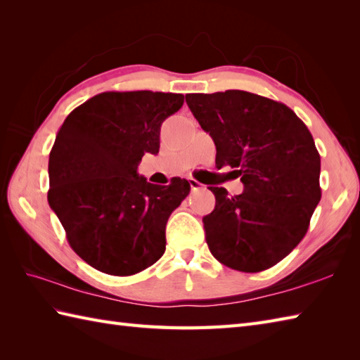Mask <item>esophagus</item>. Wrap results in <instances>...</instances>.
<instances>
[{
    "instance_id": "obj_1",
    "label": "esophagus",
    "mask_w": 360,
    "mask_h": 360,
    "mask_svg": "<svg viewBox=\"0 0 360 360\" xmlns=\"http://www.w3.org/2000/svg\"><path fill=\"white\" fill-rule=\"evenodd\" d=\"M188 184H190V188H192V192H196V190H200L202 187L201 182H198L193 178H188Z\"/></svg>"
}]
</instances>
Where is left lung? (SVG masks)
Instances as JSON below:
<instances>
[{"label": "left lung", "instance_id": "obj_1", "mask_svg": "<svg viewBox=\"0 0 360 360\" xmlns=\"http://www.w3.org/2000/svg\"><path fill=\"white\" fill-rule=\"evenodd\" d=\"M186 102L215 142L217 167L235 168L244 186L235 196L209 187L217 202L202 223L212 255L235 271L269 269L303 240L322 196L314 139L285 103L248 91Z\"/></svg>", "mask_w": 360, "mask_h": 360}]
</instances>
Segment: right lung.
Returning a JSON list of instances; mask_svg holds the SVG:
<instances>
[{
    "label": "right lung",
    "mask_w": 360,
    "mask_h": 360,
    "mask_svg": "<svg viewBox=\"0 0 360 360\" xmlns=\"http://www.w3.org/2000/svg\"><path fill=\"white\" fill-rule=\"evenodd\" d=\"M182 103V94L108 91L77 106L58 129L48 201L70 246L94 269L127 277L164 255L167 221L190 184H150L137 165L145 153L158 155L160 125Z\"/></svg>",
    "instance_id": "right-lung-1"
}]
</instances>
